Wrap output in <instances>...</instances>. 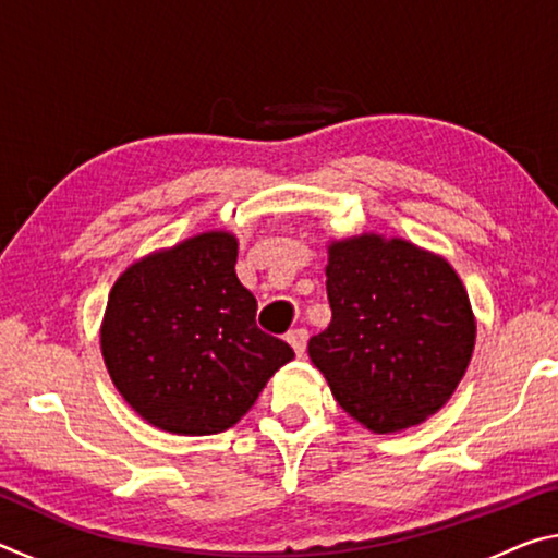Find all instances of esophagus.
<instances>
[{"mask_svg": "<svg viewBox=\"0 0 558 558\" xmlns=\"http://www.w3.org/2000/svg\"><path fill=\"white\" fill-rule=\"evenodd\" d=\"M288 342H290L292 349H295V354L302 356V354H305V349H307V329H302V327L290 329Z\"/></svg>", "mask_w": 558, "mask_h": 558, "instance_id": "1", "label": "esophagus"}]
</instances>
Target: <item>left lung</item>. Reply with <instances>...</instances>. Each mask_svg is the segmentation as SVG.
<instances>
[{"mask_svg":"<svg viewBox=\"0 0 558 558\" xmlns=\"http://www.w3.org/2000/svg\"><path fill=\"white\" fill-rule=\"evenodd\" d=\"M332 323L307 352L342 409L374 433L442 409L475 347L468 290L446 258L362 233L329 243Z\"/></svg>","mask_w":558,"mask_h":558,"instance_id":"8db88e82","label":"left lung"}]
</instances>
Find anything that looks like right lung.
Instances as JSON below:
<instances>
[{
	"label": "right lung",
	"instance_id": "add662e5",
	"mask_svg": "<svg viewBox=\"0 0 558 558\" xmlns=\"http://www.w3.org/2000/svg\"><path fill=\"white\" fill-rule=\"evenodd\" d=\"M239 241L206 231L132 263L100 327L108 374L132 411L177 436L239 423L295 352L258 329L235 276Z\"/></svg>",
	"mask_w": 558,
	"mask_h": 558
}]
</instances>
